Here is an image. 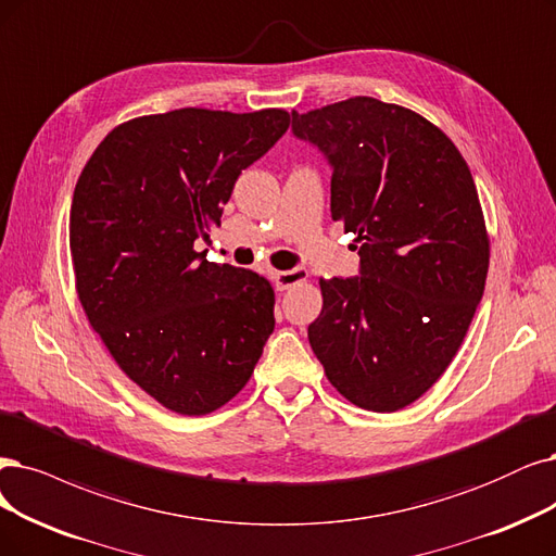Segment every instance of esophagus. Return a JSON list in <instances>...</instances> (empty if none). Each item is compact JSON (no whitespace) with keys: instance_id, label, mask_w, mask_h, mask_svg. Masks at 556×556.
Here are the masks:
<instances>
[{"instance_id":"34e87169","label":"esophagus","mask_w":556,"mask_h":556,"mask_svg":"<svg viewBox=\"0 0 556 556\" xmlns=\"http://www.w3.org/2000/svg\"><path fill=\"white\" fill-rule=\"evenodd\" d=\"M273 281L277 286V291H289V289H293V286L306 281V270L304 267H291V270L273 273Z\"/></svg>"}]
</instances>
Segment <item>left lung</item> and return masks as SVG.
I'll return each instance as SVG.
<instances>
[{"label": "left lung", "instance_id": "8db88e82", "mask_svg": "<svg viewBox=\"0 0 556 556\" xmlns=\"http://www.w3.org/2000/svg\"><path fill=\"white\" fill-rule=\"evenodd\" d=\"M332 169V217L357 277L320 279L309 343L337 392L396 413L438 382L483 298L490 242L460 151L413 110L357 96L293 112Z\"/></svg>", "mask_w": 556, "mask_h": 556}]
</instances>
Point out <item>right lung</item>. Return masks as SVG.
<instances>
[{
    "label": "right lung",
    "instance_id": "add662e5",
    "mask_svg": "<svg viewBox=\"0 0 556 556\" xmlns=\"http://www.w3.org/2000/svg\"><path fill=\"white\" fill-rule=\"evenodd\" d=\"M289 112L182 108L121 123L81 169L71 205L75 286L132 382L178 415H208L252 378L275 330V291L194 252L242 169Z\"/></svg>",
    "mask_w": 556,
    "mask_h": 556
}]
</instances>
